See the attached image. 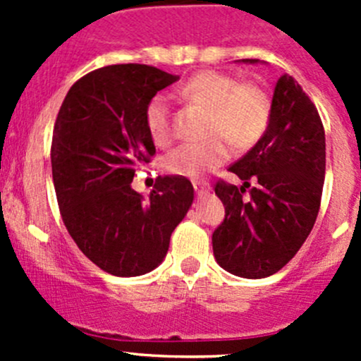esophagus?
Instances as JSON below:
<instances>
[{"instance_id": "34e87169", "label": "esophagus", "mask_w": 361, "mask_h": 361, "mask_svg": "<svg viewBox=\"0 0 361 361\" xmlns=\"http://www.w3.org/2000/svg\"><path fill=\"white\" fill-rule=\"evenodd\" d=\"M194 188H195V194H197L199 197H204V195H207L211 192L209 183H194Z\"/></svg>"}]
</instances>
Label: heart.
<instances>
[{
  "instance_id": "1",
  "label": "heart",
  "mask_w": 361,
  "mask_h": 361,
  "mask_svg": "<svg viewBox=\"0 0 361 361\" xmlns=\"http://www.w3.org/2000/svg\"><path fill=\"white\" fill-rule=\"evenodd\" d=\"M180 96L192 103L209 108L207 136L201 145H183L164 159V169L174 176L199 180L216 169L231 155V144L248 148L264 134L271 116V101L260 87L239 83L227 73L204 69L192 75L180 87ZM145 122L155 145L171 140L169 103L164 96H155L145 111ZM227 137L228 142L221 136Z\"/></svg>"
}]
</instances>
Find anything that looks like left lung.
<instances>
[{"label":"left lung","mask_w":361,"mask_h":361,"mask_svg":"<svg viewBox=\"0 0 361 361\" xmlns=\"http://www.w3.org/2000/svg\"><path fill=\"white\" fill-rule=\"evenodd\" d=\"M228 171L243 185L218 181L214 187L225 206L224 224L213 232L214 258L239 278H267L285 267L311 234L325 181L322 118L290 75L276 82L262 137ZM250 180L254 187L246 200L242 194Z\"/></svg>","instance_id":"1"}]
</instances>
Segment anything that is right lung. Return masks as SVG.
Wrapping results in <instances>:
<instances>
[{"instance_id":"add662e5","label":"right lung","mask_w":361,"mask_h":361,"mask_svg":"<svg viewBox=\"0 0 361 361\" xmlns=\"http://www.w3.org/2000/svg\"><path fill=\"white\" fill-rule=\"evenodd\" d=\"M178 80L147 64L96 69L69 89L54 126L50 160L64 225L82 253L113 276L159 267L194 202L183 176L159 178L147 199L130 187L134 171L155 154L148 103Z\"/></svg>"}]
</instances>
